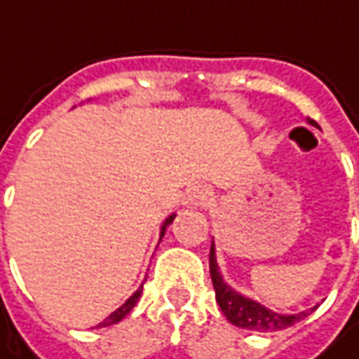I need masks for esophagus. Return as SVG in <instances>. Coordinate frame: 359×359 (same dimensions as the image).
I'll list each match as a JSON object with an SVG mask.
<instances>
[{
    "label": "esophagus",
    "mask_w": 359,
    "mask_h": 359,
    "mask_svg": "<svg viewBox=\"0 0 359 359\" xmlns=\"http://www.w3.org/2000/svg\"><path fill=\"white\" fill-rule=\"evenodd\" d=\"M210 188L208 187H194L190 192H188V202L192 203V205H205L208 200H210Z\"/></svg>",
    "instance_id": "34e87169"
}]
</instances>
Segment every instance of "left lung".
<instances>
[{
	"instance_id": "8db88e82",
	"label": "left lung",
	"mask_w": 359,
	"mask_h": 359,
	"mask_svg": "<svg viewBox=\"0 0 359 359\" xmlns=\"http://www.w3.org/2000/svg\"><path fill=\"white\" fill-rule=\"evenodd\" d=\"M311 125H316V123L311 121ZM210 273L219 308L225 313L226 319L233 325H236V327L248 329V331L273 332L286 329V327L298 323L304 317L309 316V311H302V313H296V316H278L275 311L264 308L262 304L248 300V298H244L238 292H234L231 286H226V283L221 277V273H219L213 244H211L210 250Z\"/></svg>"
}]
</instances>
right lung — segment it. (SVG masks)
I'll use <instances>...</instances> for the list:
<instances>
[{
	"mask_svg": "<svg viewBox=\"0 0 359 359\" xmlns=\"http://www.w3.org/2000/svg\"><path fill=\"white\" fill-rule=\"evenodd\" d=\"M172 219H175V215H171V217L167 219V221H165V223H163V229H161V238H163L165 229H167V226H169L172 223ZM140 294H142V286H140V288H138V290H136V292L133 294V296H130V298H128V300L125 302V304H123V306H121V308L117 309V311H113V313H111V316L107 317V319H105L103 323L97 325V327H109V325L118 323V321H121V319H123V317H125L126 313H130V309H133L134 306H136V302H138V298H140Z\"/></svg>",
	"mask_w": 359,
	"mask_h": 359,
	"instance_id": "right-lung-1",
	"label": "right lung"
}]
</instances>
